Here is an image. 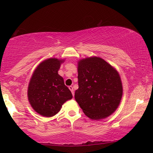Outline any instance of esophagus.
<instances>
[{
  "mask_svg": "<svg viewBox=\"0 0 153 153\" xmlns=\"http://www.w3.org/2000/svg\"><path fill=\"white\" fill-rule=\"evenodd\" d=\"M69 90H71V93H72V95H73V97H74V90L73 87H72V86H71L69 87Z\"/></svg>",
  "mask_w": 153,
  "mask_h": 153,
  "instance_id": "esophagus-1",
  "label": "esophagus"
}]
</instances>
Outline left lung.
Masks as SVG:
<instances>
[{
    "mask_svg": "<svg viewBox=\"0 0 153 153\" xmlns=\"http://www.w3.org/2000/svg\"><path fill=\"white\" fill-rule=\"evenodd\" d=\"M78 89L75 99L85 115L100 120L112 114L118 107L123 89L120 75L111 65L99 57L78 62Z\"/></svg>",
    "mask_w": 153,
    "mask_h": 153,
    "instance_id": "left-lung-1",
    "label": "left lung"
}]
</instances>
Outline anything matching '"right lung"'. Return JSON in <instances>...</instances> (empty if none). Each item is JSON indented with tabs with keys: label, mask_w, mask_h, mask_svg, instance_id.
I'll list each match as a JSON object with an SVG mask.
<instances>
[{
	"label": "right lung",
	"mask_w": 153,
	"mask_h": 153,
	"mask_svg": "<svg viewBox=\"0 0 153 153\" xmlns=\"http://www.w3.org/2000/svg\"><path fill=\"white\" fill-rule=\"evenodd\" d=\"M63 61L48 59L41 63L35 71L28 86L30 103L36 112L44 117L56 115L63 103L72 98V94L58 74Z\"/></svg>",
	"instance_id": "1"
}]
</instances>
